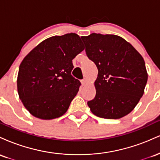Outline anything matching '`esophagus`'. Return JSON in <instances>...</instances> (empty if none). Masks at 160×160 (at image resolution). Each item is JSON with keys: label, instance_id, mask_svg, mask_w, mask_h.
Masks as SVG:
<instances>
[{"label": "esophagus", "instance_id": "34e87169", "mask_svg": "<svg viewBox=\"0 0 160 160\" xmlns=\"http://www.w3.org/2000/svg\"><path fill=\"white\" fill-rule=\"evenodd\" d=\"M88 82V80H86V79H83V80H81V84H82V86H85L86 83H87Z\"/></svg>", "mask_w": 160, "mask_h": 160}]
</instances>
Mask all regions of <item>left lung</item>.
<instances>
[{"mask_svg":"<svg viewBox=\"0 0 160 160\" xmlns=\"http://www.w3.org/2000/svg\"><path fill=\"white\" fill-rule=\"evenodd\" d=\"M81 38L88 58L98 71L94 83L96 94L88 106L98 117L122 118L144 95L148 78L144 58L120 36L92 33Z\"/></svg>","mask_w":160,"mask_h":160,"instance_id":"8db88e82","label":"left lung"}]
</instances>
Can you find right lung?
<instances>
[{
	"instance_id": "add662e5",
	"label": "right lung",
	"mask_w": 160,
	"mask_h": 160,
	"mask_svg": "<svg viewBox=\"0 0 160 160\" xmlns=\"http://www.w3.org/2000/svg\"><path fill=\"white\" fill-rule=\"evenodd\" d=\"M83 49L79 35L71 33L47 38L24 58L18 73L17 89L31 114L41 120L65 114L80 86L71 76L72 60Z\"/></svg>"
}]
</instances>
